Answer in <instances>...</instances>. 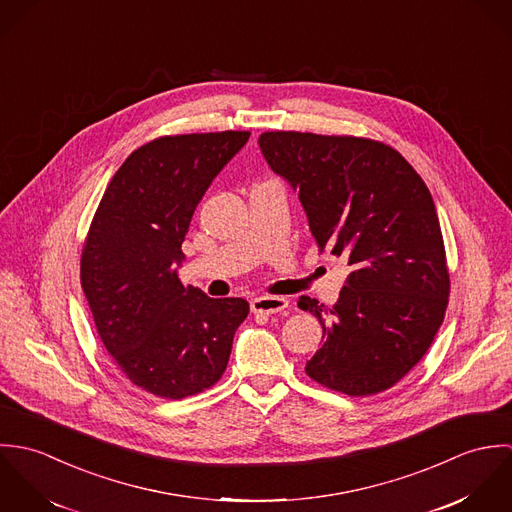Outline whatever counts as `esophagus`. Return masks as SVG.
Masks as SVG:
<instances>
[{"label": "esophagus", "instance_id": "1", "mask_svg": "<svg viewBox=\"0 0 512 512\" xmlns=\"http://www.w3.org/2000/svg\"><path fill=\"white\" fill-rule=\"evenodd\" d=\"M250 307L254 313H280L288 307V299L286 297H278V295H262V297H254L250 301Z\"/></svg>", "mask_w": 512, "mask_h": 512}]
</instances>
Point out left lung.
I'll use <instances>...</instances> for the list:
<instances>
[{
  "label": "left lung",
  "instance_id": "8db88e82",
  "mask_svg": "<svg viewBox=\"0 0 512 512\" xmlns=\"http://www.w3.org/2000/svg\"><path fill=\"white\" fill-rule=\"evenodd\" d=\"M258 144L299 195L319 250L351 266L331 309L297 301L323 327L305 372L349 396L394 386L430 349L449 295L426 183L396 149L365 138L266 132Z\"/></svg>",
  "mask_w": 512,
  "mask_h": 512
}]
</instances>
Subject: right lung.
I'll return each mask as SVG.
<instances>
[{"label": "right lung", "instance_id": "right-lung-1", "mask_svg": "<svg viewBox=\"0 0 512 512\" xmlns=\"http://www.w3.org/2000/svg\"><path fill=\"white\" fill-rule=\"evenodd\" d=\"M250 132L165 136L138 147L106 187L88 230L80 282L98 335L149 394L211 388L250 305L179 280L181 244L203 195Z\"/></svg>", "mask_w": 512, "mask_h": 512}]
</instances>
